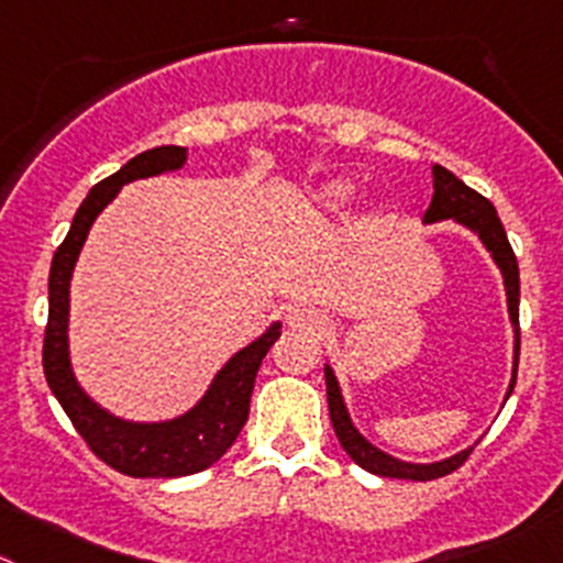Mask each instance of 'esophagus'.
Here are the masks:
<instances>
[{
  "instance_id": "1",
  "label": "esophagus",
  "mask_w": 563,
  "mask_h": 563,
  "mask_svg": "<svg viewBox=\"0 0 563 563\" xmlns=\"http://www.w3.org/2000/svg\"><path fill=\"white\" fill-rule=\"evenodd\" d=\"M329 318L314 307H296L287 312V325L296 331H323Z\"/></svg>"
}]
</instances>
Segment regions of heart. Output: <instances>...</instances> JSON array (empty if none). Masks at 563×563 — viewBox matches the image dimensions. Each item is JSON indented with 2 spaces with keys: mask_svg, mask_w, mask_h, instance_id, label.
Listing matches in <instances>:
<instances>
[{
  "mask_svg": "<svg viewBox=\"0 0 563 563\" xmlns=\"http://www.w3.org/2000/svg\"><path fill=\"white\" fill-rule=\"evenodd\" d=\"M353 190H356V187H353V181L331 179L314 190V201H318L323 210H340V207H345L347 201H351Z\"/></svg>",
  "mask_w": 563,
  "mask_h": 563,
  "instance_id": "obj_1",
  "label": "heart"
}]
</instances>
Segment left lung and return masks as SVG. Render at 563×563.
<instances>
[{"label": "left lung", "mask_w": 563, "mask_h": 563, "mask_svg": "<svg viewBox=\"0 0 563 563\" xmlns=\"http://www.w3.org/2000/svg\"><path fill=\"white\" fill-rule=\"evenodd\" d=\"M433 198L431 207L422 216V223H439V221H453L459 227L470 229L475 238L484 243V249L489 251V256L495 260V265L500 267L503 287H506V303H508V320H511L514 329V367H511V382H508L506 400L514 393V384H517V365H519V267L517 256H514L511 243L506 238V229H503L497 210L492 207V201H486L481 192H475L473 187L464 185L459 176H453L451 170L442 168V165H433ZM325 395H329V415L331 426H334L336 439H340L342 451L353 459L362 470L373 475H384V478H406V481H431L442 478V475L453 473L459 464H464V459L470 456L473 448H464V451L453 453V456L442 459V462L431 464H417V462H404V459L389 456L387 451L376 448L365 433L358 431L351 420V411H347L345 398H342L340 382H336L334 371L325 362Z\"/></svg>", "instance_id": "left-lung-1"}]
</instances>
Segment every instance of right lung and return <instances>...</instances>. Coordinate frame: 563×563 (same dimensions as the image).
<instances>
[{
  "label": "right lung",
  "mask_w": 563,
  "mask_h": 563,
  "mask_svg": "<svg viewBox=\"0 0 563 563\" xmlns=\"http://www.w3.org/2000/svg\"><path fill=\"white\" fill-rule=\"evenodd\" d=\"M187 148L157 146L137 154L121 170L107 176L93 187L79 205L71 229L60 249L55 251L49 271V325L44 336V373L49 389L66 415L71 417L79 437L90 451L110 464L118 473L132 478H181L212 467L249 420L251 393H254L256 371L273 342L282 336V323H271L254 342L240 347L227 365L216 373L207 393L187 411L170 420H126L96 404L71 367V345H68V314H71V276L77 267L90 227L101 216L121 187L148 176L174 174L185 168Z\"/></svg>",
  "instance_id": "obj_1"
}]
</instances>
